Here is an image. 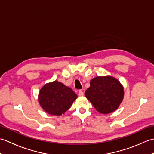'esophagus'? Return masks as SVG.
<instances>
[{
    "instance_id": "34e87169",
    "label": "esophagus",
    "mask_w": 154,
    "mask_h": 154,
    "mask_svg": "<svg viewBox=\"0 0 154 154\" xmlns=\"http://www.w3.org/2000/svg\"><path fill=\"white\" fill-rule=\"evenodd\" d=\"M78 94H79L80 97H82V96L84 95V93H83V92L82 91H79V93H78Z\"/></svg>"
}]
</instances>
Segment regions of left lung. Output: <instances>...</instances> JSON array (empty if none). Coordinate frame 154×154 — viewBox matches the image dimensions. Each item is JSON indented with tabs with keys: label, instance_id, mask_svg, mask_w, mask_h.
I'll return each instance as SVG.
<instances>
[{
	"label": "left lung",
	"instance_id": "8db88e82",
	"mask_svg": "<svg viewBox=\"0 0 154 154\" xmlns=\"http://www.w3.org/2000/svg\"><path fill=\"white\" fill-rule=\"evenodd\" d=\"M85 95L98 112L109 114L116 110L122 103L124 88L116 78L99 76L91 80Z\"/></svg>",
	"mask_w": 154,
	"mask_h": 154
}]
</instances>
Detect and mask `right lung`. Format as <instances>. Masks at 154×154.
<instances>
[{
  "label": "right lung",
  "mask_w": 154,
  "mask_h": 154,
  "mask_svg": "<svg viewBox=\"0 0 154 154\" xmlns=\"http://www.w3.org/2000/svg\"><path fill=\"white\" fill-rule=\"evenodd\" d=\"M77 98V95L71 88L55 81L42 87L38 100L47 113L61 116L69 109Z\"/></svg>",
  "instance_id": "right-lung-1"
}]
</instances>
